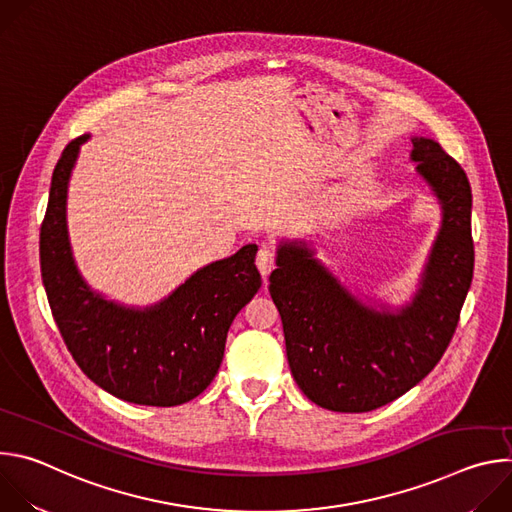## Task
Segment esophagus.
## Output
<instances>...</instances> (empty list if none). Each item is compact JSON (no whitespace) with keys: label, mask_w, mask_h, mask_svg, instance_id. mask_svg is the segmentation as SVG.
<instances>
[{"label":"esophagus","mask_w":512,"mask_h":512,"mask_svg":"<svg viewBox=\"0 0 512 512\" xmlns=\"http://www.w3.org/2000/svg\"><path fill=\"white\" fill-rule=\"evenodd\" d=\"M257 267H259V271H261L263 277H267V275L271 273V269L275 267V253H273L271 247L263 245V247L259 249V253H257Z\"/></svg>","instance_id":"obj_1"}]
</instances>
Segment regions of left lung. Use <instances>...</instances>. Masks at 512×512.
Masks as SVG:
<instances>
[{
    "label": "left lung",
    "instance_id": "obj_1",
    "mask_svg": "<svg viewBox=\"0 0 512 512\" xmlns=\"http://www.w3.org/2000/svg\"><path fill=\"white\" fill-rule=\"evenodd\" d=\"M411 141V162L440 204L442 225L407 304L352 294L302 239L277 247L269 291L289 369L302 393L330 411L379 409L425 379L456 332L472 283L470 182L440 143L419 135Z\"/></svg>",
    "mask_w": 512,
    "mask_h": 512
}]
</instances>
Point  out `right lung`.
Listing matches in <instances>:
<instances>
[{"mask_svg": "<svg viewBox=\"0 0 512 512\" xmlns=\"http://www.w3.org/2000/svg\"><path fill=\"white\" fill-rule=\"evenodd\" d=\"M89 137L85 133L64 148L40 229L42 283L52 316L95 385L135 405H182L210 385L235 316L261 287L257 245L200 267L154 306L107 300L81 275L66 225L70 174Z\"/></svg>", "mask_w": 512, "mask_h": 512, "instance_id": "add662e5", "label": "right lung"}]
</instances>
